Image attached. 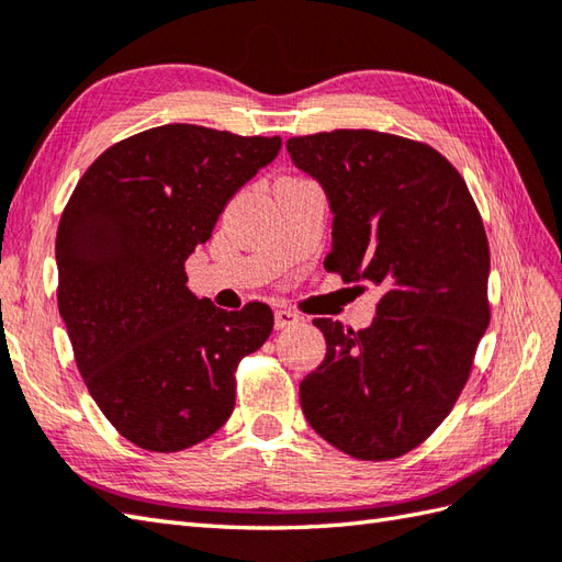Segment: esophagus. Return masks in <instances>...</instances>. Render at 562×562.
Masks as SVG:
<instances>
[{"label": "esophagus", "mask_w": 562, "mask_h": 562, "mask_svg": "<svg viewBox=\"0 0 562 562\" xmlns=\"http://www.w3.org/2000/svg\"><path fill=\"white\" fill-rule=\"evenodd\" d=\"M300 321H302V316L296 312H290V308H278V312H274V328L278 330L300 324Z\"/></svg>", "instance_id": "1"}]
</instances>
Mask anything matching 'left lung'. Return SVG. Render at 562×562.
I'll return each mask as SVG.
<instances>
[{
  "label": "left lung",
  "mask_w": 562,
  "mask_h": 562,
  "mask_svg": "<svg viewBox=\"0 0 562 562\" xmlns=\"http://www.w3.org/2000/svg\"><path fill=\"white\" fill-rule=\"evenodd\" d=\"M333 212L326 270L369 282V328L316 318L326 357L300 384L304 417L362 461L403 457L457 403L491 324V250L459 171L432 147L374 130L288 139Z\"/></svg>",
  "instance_id": "8db88e82"
}]
</instances>
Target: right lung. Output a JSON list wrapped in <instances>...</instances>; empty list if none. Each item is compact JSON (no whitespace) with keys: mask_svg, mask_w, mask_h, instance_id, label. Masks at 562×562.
Returning a JSON list of instances; mask_svg holds the SVG:
<instances>
[{"mask_svg":"<svg viewBox=\"0 0 562 562\" xmlns=\"http://www.w3.org/2000/svg\"><path fill=\"white\" fill-rule=\"evenodd\" d=\"M280 137L161 125L117 142L81 176L57 226V306L93 401L149 451L212 437L236 401V364L272 330L268 304L224 312L186 288L212 236Z\"/></svg>","mask_w":562,"mask_h":562,"instance_id":"add662e5","label":"right lung"}]
</instances>
